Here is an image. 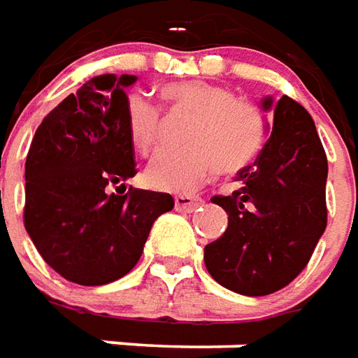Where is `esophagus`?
<instances>
[{
    "mask_svg": "<svg viewBox=\"0 0 358 358\" xmlns=\"http://www.w3.org/2000/svg\"><path fill=\"white\" fill-rule=\"evenodd\" d=\"M201 205V199L196 196H176L174 197V207L182 213H192Z\"/></svg>",
    "mask_w": 358,
    "mask_h": 358,
    "instance_id": "1",
    "label": "esophagus"
}]
</instances>
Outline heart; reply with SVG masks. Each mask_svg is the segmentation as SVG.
Returning a JSON list of instances; mask_svg holds the SVG:
<instances>
[{"label": "heart", "mask_w": 358, "mask_h": 358, "mask_svg": "<svg viewBox=\"0 0 358 358\" xmlns=\"http://www.w3.org/2000/svg\"><path fill=\"white\" fill-rule=\"evenodd\" d=\"M161 96L172 110L196 114L186 131L187 147L155 155L145 169V182L161 192L186 194L217 169L222 174L246 169L266 141V120L256 104L205 81L164 85ZM126 129L137 153L149 155L161 143V110L134 94L126 104Z\"/></svg>", "instance_id": "1"}]
</instances>
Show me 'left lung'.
Returning <instances> with one entry per match:
<instances>
[{
    "instance_id": "8db88e82",
    "label": "left lung",
    "mask_w": 358,
    "mask_h": 358,
    "mask_svg": "<svg viewBox=\"0 0 358 358\" xmlns=\"http://www.w3.org/2000/svg\"><path fill=\"white\" fill-rule=\"evenodd\" d=\"M269 139L234 176L238 189L215 196L229 215L221 238L205 246L215 281L246 296L283 289L308 264L326 231L327 159L314 120L299 102L264 96Z\"/></svg>"
}]
</instances>
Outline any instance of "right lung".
<instances>
[{
	"label": "right lung",
	"mask_w": 358,
	"mask_h": 358,
	"mask_svg": "<svg viewBox=\"0 0 358 358\" xmlns=\"http://www.w3.org/2000/svg\"><path fill=\"white\" fill-rule=\"evenodd\" d=\"M136 75L104 73L50 112L24 164V229L52 269L87 287L129 273L171 194L131 189L134 147L126 129V89Z\"/></svg>",
	"instance_id": "obj_1"
}]
</instances>
